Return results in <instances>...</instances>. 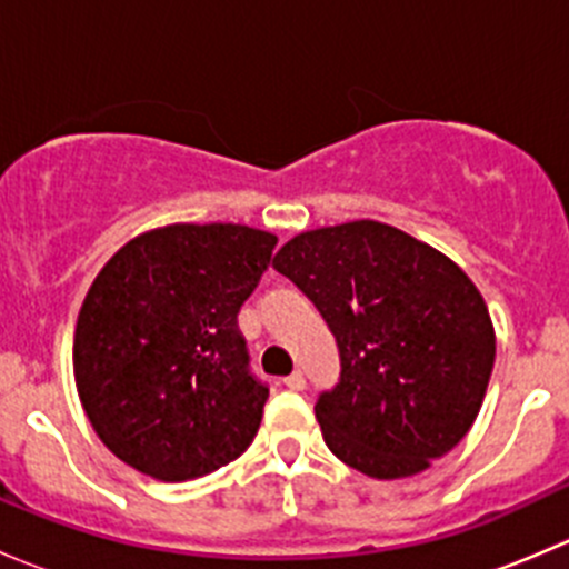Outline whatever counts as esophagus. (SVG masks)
Returning <instances> with one entry per match:
<instances>
[{
    "label": "esophagus",
    "mask_w": 569,
    "mask_h": 569,
    "mask_svg": "<svg viewBox=\"0 0 569 569\" xmlns=\"http://www.w3.org/2000/svg\"><path fill=\"white\" fill-rule=\"evenodd\" d=\"M286 388H291V391H302V388H306V375H302L300 369L295 371V375H289L286 377Z\"/></svg>",
    "instance_id": "obj_1"
}]
</instances>
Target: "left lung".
I'll use <instances>...</instances> for the list:
<instances>
[{
  "mask_svg": "<svg viewBox=\"0 0 569 569\" xmlns=\"http://www.w3.org/2000/svg\"><path fill=\"white\" fill-rule=\"evenodd\" d=\"M272 267L336 336L338 382L313 407L327 449L371 479H405L449 455L479 416L496 360L468 274L375 220L300 233Z\"/></svg>",
  "mask_w": 569,
  "mask_h": 569,
  "instance_id": "left-lung-1",
  "label": "left lung"
}]
</instances>
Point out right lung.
<instances>
[{"label": "right lung", "instance_id": "1", "mask_svg": "<svg viewBox=\"0 0 569 569\" xmlns=\"http://www.w3.org/2000/svg\"><path fill=\"white\" fill-rule=\"evenodd\" d=\"M274 244L231 222L168 226L109 258L79 311L73 377L114 457L187 481L252 443L269 386L252 375L237 317Z\"/></svg>", "mask_w": 569, "mask_h": 569}]
</instances>
